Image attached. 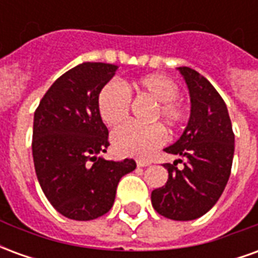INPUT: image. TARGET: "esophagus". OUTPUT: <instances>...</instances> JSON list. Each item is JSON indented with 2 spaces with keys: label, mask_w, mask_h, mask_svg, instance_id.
<instances>
[{
  "label": "esophagus",
  "mask_w": 258,
  "mask_h": 258,
  "mask_svg": "<svg viewBox=\"0 0 258 258\" xmlns=\"http://www.w3.org/2000/svg\"><path fill=\"white\" fill-rule=\"evenodd\" d=\"M149 164H151V163L146 162V160H138V162H137V166H138V167H148Z\"/></svg>",
  "instance_id": "obj_1"
}]
</instances>
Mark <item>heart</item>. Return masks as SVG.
<instances>
[{"label": "heart", "instance_id": "heart-1", "mask_svg": "<svg viewBox=\"0 0 258 258\" xmlns=\"http://www.w3.org/2000/svg\"><path fill=\"white\" fill-rule=\"evenodd\" d=\"M134 90L148 95L155 102L151 120H160L168 128H178L186 118L184 106L175 98L178 85L166 74H149L124 87L117 81L107 83L98 94L96 107L102 121L107 125H116L128 116L130 94ZM166 138L164 130L159 123L141 125L125 123L112 133V145L121 156L148 157L162 145Z\"/></svg>", "mask_w": 258, "mask_h": 258}]
</instances>
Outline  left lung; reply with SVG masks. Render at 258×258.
Listing matches in <instances>:
<instances>
[{
	"instance_id": "1",
	"label": "left lung",
	"mask_w": 258,
	"mask_h": 258,
	"mask_svg": "<svg viewBox=\"0 0 258 258\" xmlns=\"http://www.w3.org/2000/svg\"><path fill=\"white\" fill-rule=\"evenodd\" d=\"M189 91L190 114L184 133L164 148L175 155L166 163V185L152 192L153 209L166 218L190 221L205 216L225 189L232 167L235 135L225 102L210 81L186 66L177 68ZM184 162L178 169L175 162Z\"/></svg>"
}]
</instances>
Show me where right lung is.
Instances as JSON below:
<instances>
[{
	"label": "right lung",
	"instance_id": "add662e5",
	"mask_svg": "<svg viewBox=\"0 0 258 258\" xmlns=\"http://www.w3.org/2000/svg\"><path fill=\"white\" fill-rule=\"evenodd\" d=\"M118 66L84 62L62 74L34 113L33 160L49 203L62 216L90 221L112 209L120 178L134 171L133 159L102 156L109 146L96 107L99 91Z\"/></svg>",
	"mask_w": 258,
	"mask_h": 258
}]
</instances>
